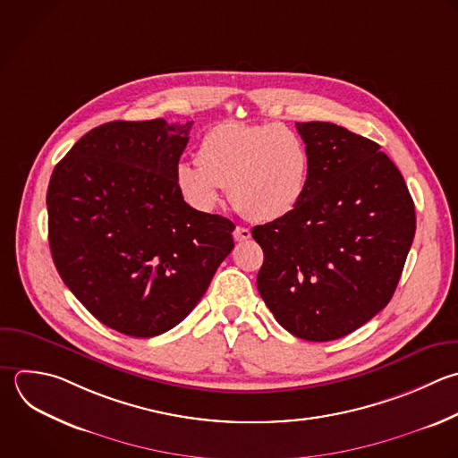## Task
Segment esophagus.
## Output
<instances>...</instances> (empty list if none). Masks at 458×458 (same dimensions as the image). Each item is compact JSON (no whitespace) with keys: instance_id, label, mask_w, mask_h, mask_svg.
Listing matches in <instances>:
<instances>
[{"instance_id":"1","label":"esophagus","mask_w":458,"mask_h":458,"mask_svg":"<svg viewBox=\"0 0 458 458\" xmlns=\"http://www.w3.org/2000/svg\"><path fill=\"white\" fill-rule=\"evenodd\" d=\"M233 238H234L236 242H245V240L250 238V231H249L247 227H236V229L233 231Z\"/></svg>"}]
</instances>
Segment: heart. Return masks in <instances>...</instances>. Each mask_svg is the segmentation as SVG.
I'll list each match as a JSON object with an SVG mask.
<instances>
[{
  "label": "heart",
  "mask_w": 458,
  "mask_h": 458,
  "mask_svg": "<svg viewBox=\"0 0 458 458\" xmlns=\"http://www.w3.org/2000/svg\"><path fill=\"white\" fill-rule=\"evenodd\" d=\"M197 163L175 170L182 197L211 211L229 186L234 208L254 222L288 216L304 199L311 170L302 136L279 123H220L200 140Z\"/></svg>",
  "instance_id": "obj_1"
}]
</instances>
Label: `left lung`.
Here are the masks:
<instances>
[{"mask_svg":"<svg viewBox=\"0 0 458 458\" xmlns=\"http://www.w3.org/2000/svg\"><path fill=\"white\" fill-rule=\"evenodd\" d=\"M311 157L301 204L256 225L258 290L297 338H342L392 299L415 234L403 175L379 145L327 122L295 123Z\"/></svg>","mask_w":458,"mask_h":458,"instance_id":"8db88e82","label":"left lung"}]
</instances>
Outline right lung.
<instances>
[{"label": "right lung", "mask_w": 458, "mask_h": 458, "mask_svg": "<svg viewBox=\"0 0 458 458\" xmlns=\"http://www.w3.org/2000/svg\"><path fill=\"white\" fill-rule=\"evenodd\" d=\"M191 123H104L50 179L54 263L91 315L129 336L184 320L234 247V224L193 209L177 188Z\"/></svg>", "instance_id": "right-lung-1"}]
</instances>
